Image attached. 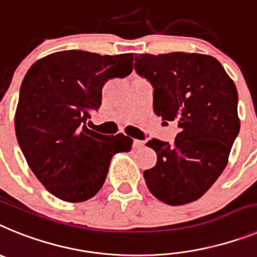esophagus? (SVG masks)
Segmentation results:
<instances>
[{
    "label": "esophagus",
    "mask_w": 257,
    "mask_h": 257,
    "mask_svg": "<svg viewBox=\"0 0 257 257\" xmlns=\"http://www.w3.org/2000/svg\"><path fill=\"white\" fill-rule=\"evenodd\" d=\"M145 145V141H140V140H135L133 141V146L136 147V149H138V147H142Z\"/></svg>",
    "instance_id": "1"
}]
</instances>
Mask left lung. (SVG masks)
I'll return each instance as SVG.
<instances>
[{
  "label": "left lung",
  "instance_id": "obj_1",
  "mask_svg": "<svg viewBox=\"0 0 257 257\" xmlns=\"http://www.w3.org/2000/svg\"><path fill=\"white\" fill-rule=\"evenodd\" d=\"M135 70L154 88V112L178 122L175 145L153 138L158 156L144 172L155 198L169 206L199 199L226 167L239 133L238 91L221 63L195 53L136 55Z\"/></svg>",
  "mask_w": 257,
  "mask_h": 257
}]
</instances>
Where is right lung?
Segmentation results:
<instances>
[{"label":"right lung","instance_id":"1","mask_svg":"<svg viewBox=\"0 0 257 257\" xmlns=\"http://www.w3.org/2000/svg\"><path fill=\"white\" fill-rule=\"evenodd\" d=\"M132 68L133 54L64 50L33 63L24 76L15 112L18 144L36 177L59 199H90L112 156L131 151V137L101 135L86 121L101 107L104 84Z\"/></svg>","mask_w":257,"mask_h":257}]
</instances>
